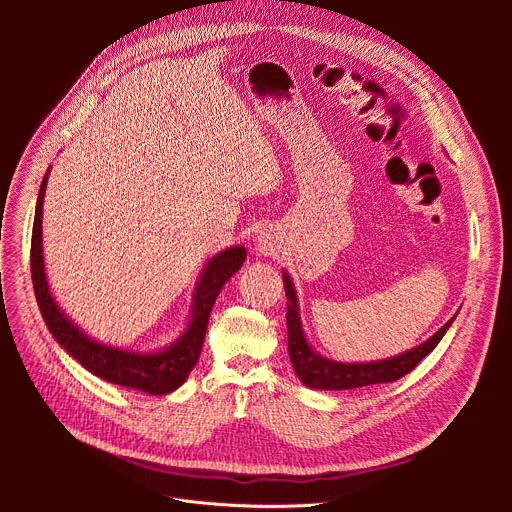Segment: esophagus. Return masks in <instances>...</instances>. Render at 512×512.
I'll list each match as a JSON object with an SVG mask.
<instances>
[{
    "instance_id": "esophagus-1",
    "label": "esophagus",
    "mask_w": 512,
    "mask_h": 512,
    "mask_svg": "<svg viewBox=\"0 0 512 512\" xmlns=\"http://www.w3.org/2000/svg\"><path fill=\"white\" fill-rule=\"evenodd\" d=\"M257 249H259L261 255H273V253H277L279 245H277L275 237H271L269 233H261L257 237Z\"/></svg>"
}]
</instances>
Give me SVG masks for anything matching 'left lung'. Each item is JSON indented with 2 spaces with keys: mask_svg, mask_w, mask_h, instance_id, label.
I'll list each match as a JSON object with an SVG mask.
<instances>
[{
  "mask_svg": "<svg viewBox=\"0 0 512 512\" xmlns=\"http://www.w3.org/2000/svg\"><path fill=\"white\" fill-rule=\"evenodd\" d=\"M283 285H285V298H287V342H289V358L294 364V371L298 373L300 381L310 389H324V391H346V389H358L367 385H379V383H393L407 373H411L417 364L437 346L444 338L446 330L452 326L454 318L446 322L440 330H437L429 340L423 344L377 362H336L330 358L320 356L312 350L308 344L302 320H300V308H298V296L296 287L291 283L289 275L283 271Z\"/></svg>",
  "mask_w": 512,
  "mask_h": 512,
  "instance_id": "obj_1",
  "label": "left lung"
}]
</instances>
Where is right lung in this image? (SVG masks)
Segmentation results:
<instances>
[{"label":"right lung","instance_id":"obj_1","mask_svg":"<svg viewBox=\"0 0 512 512\" xmlns=\"http://www.w3.org/2000/svg\"><path fill=\"white\" fill-rule=\"evenodd\" d=\"M48 172L40 184L36 214H34V229H32V251H30V265H32V283L38 308L42 318L56 338V342L72 356L79 360L87 371L97 375L99 379L139 389L150 395H168L176 391L194 369V364L200 356L206 326L210 318V310L221 294L223 285L241 269L245 263L247 251L245 247H231L223 253L214 255L196 285L192 316L188 322L186 332L168 348L160 352H129L123 348H113L107 344H99L91 340L85 332H81L75 324L68 320L56 306L54 298L50 296L46 271H44V255H42V202L46 192Z\"/></svg>","mask_w":512,"mask_h":512}]
</instances>
